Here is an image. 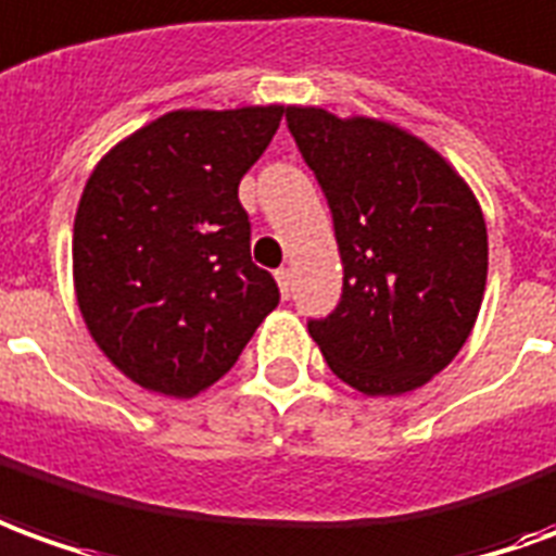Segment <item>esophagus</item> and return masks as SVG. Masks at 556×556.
Segmentation results:
<instances>
[{
	"mask_svg": "<svg viewBox=\"0 0 556 556\" xmlns=\"http://www.w3.org/2000/svg\"><path fill=\"white\" fill-rule=\"evenodd\" d=\"M275 281H278V290H281V296H290V290H293V275L290 269H278L275 271Z\"/></svg>",
	"mask_w": 556,
	"mask_h": 556,
	"instance_id": "1",
	"label": "esophagus"
}]
</instances>
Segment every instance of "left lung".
<instances>
[{"instance_id": "obj_1", "label": "left lung", "mask_w": 556, "mask_h": 556, "mask_svg": "<svg viewBox=\"0 0 556 556\" xmlns=\"http://www.w3.org/2000/svg\"><path fill=\"white\" fill-rule=\"evenodd\" d=\"M329 200L344 293L308 332L338 380L404 395L458 356L482 308L488 230L473 188L395 122L287 108Z\"/></svg>"}]
</instances>
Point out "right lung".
<instances>
[{"mask_svg": "<svg viewBox=\"0 0 556 556\" xmlns=\"http://www.w3.org/2000/svg\"><path fill=\"white\" fill-rule=\"evenodd\" d=\"M285 104L173 110L98 161L74 218V293L101 353L149 392L194 397L233 368L278 285L251 263L239 179Z\"/></svg>", "mask_w": 556, "mask_h": 556, "instance_id": "1", "label": "right lung"}]
</instances>
